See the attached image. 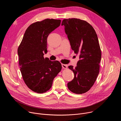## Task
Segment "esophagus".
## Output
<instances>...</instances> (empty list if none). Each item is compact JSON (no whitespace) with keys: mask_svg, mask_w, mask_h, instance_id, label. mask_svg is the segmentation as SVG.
<instances>
[{"mask_svg":"<svg viewBox=\"0 0 121 121\" xmlns=\"http://www.w3.org/2000/svg\"><path fill=\"white\" fill-rule=\"evenodd\" d=\"M62 66L63 68L66 69L67 68V65H65V64H62Z\"/></svg>","mask_w":121,"mask_h":121,"instance_id":"34e87169","label":"esophagus"}]
</instances>
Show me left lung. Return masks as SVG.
Listing matches in <instances>:
<instances>
[{
	"label": "left lung",
	"mask_w": 121,
	"mask_h": 121,
	"mask_svg": "<svg viewBox=\"0 0 121 121\" xmlns=\"http://www.w3.org/2000/svg\"><path fill=\"white\" fill-rule=\"evenodd\" d=\"M63 25L72 49L79 56L76 67L68 66L74 78L67 87L74 93H84L90 90L99 73L101 54L98 36L93 27L85 21L64 19Z\"/></svg>",
	"instance_id": "obj_1"
}]
</instances>
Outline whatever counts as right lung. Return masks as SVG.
Masks as SVG:
<instances>
[{
  "mask_svg": "<svg viewBox=\"0 0 121 121\" xmlns=\"http://www.w3.org/2000/svg\"><path fill=\"white\" fill-rule=\"evenodd\" d=\"M60 23V20L47 19L31 24L26 30L18 49L23 80L30 89L38 93L49 91L54 78L61 70L59 61L43 57V53L47 52V37Z\"/></svg>",
  "mask_w": 121,
  "mask_h": 121,
  "instance_id": "1",
  "label": "right lung"
}]
</instances>
